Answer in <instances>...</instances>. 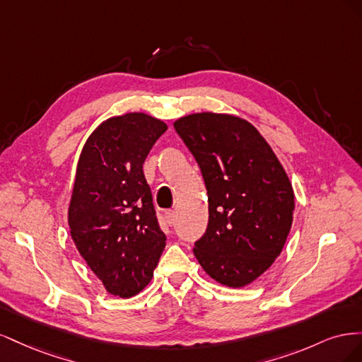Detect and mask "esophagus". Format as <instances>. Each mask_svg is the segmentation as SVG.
<instances>
[{
    "label": "esophagus",
    "instance_id": "esophagus-1",
    "mask_svg": "<svg viewBox=\"0 0 362 362\" xmlns=\"http://www.w3.org/2000/svg\"><path fill=\"white\" fill-rule=\"evenodd\" d=\"M164 217H166V222L169 225H173L175 223V218H177V214H175L173 210H168L166 213H164Z\"/></svg>",
    "mask_w": 362,
    "mask_h": 362
}]
</instances>
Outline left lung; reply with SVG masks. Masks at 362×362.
Wrapping results in <instances>:
<instances>
[{
	"instance_id": "obj_1",
	"label": "left lung",
	"mask_w": 362,
	"mask_h": 362,
	"mask_svg": "<svg viewBox=\"0 0 362 362\" xmlns=\"http://www.w3.org/2000/svg\"><path fill=\"white\" fill-rule=\"evenodd\" d=\"M173 127L198 161L208 194V225L193 254L217 282L245 287L286 245L291 182L264 137L242 117L194 113Z\"/></svg>"
}]
</instances>
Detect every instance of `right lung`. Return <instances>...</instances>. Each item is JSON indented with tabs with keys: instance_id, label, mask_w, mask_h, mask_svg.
<instances>
[{
	"instance_id": "add662e5",
	"label": "right lung",
	"mask_w": 362,
	"mask_h": 362,
	"mask_svg": "<svg viewBox=\"0 0 362 362\" xmlns=\"http://www.w3.org/2000/svg\"><path fill=\"white\" fill-rule=\"evenodd\" d=\"M168 125L145 113L107 119L87 139L76 166L68 221L74 243L105 290H144L166 246L144 175Z\"/></svg>"
}]
</instances>
